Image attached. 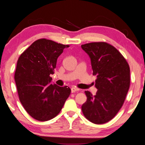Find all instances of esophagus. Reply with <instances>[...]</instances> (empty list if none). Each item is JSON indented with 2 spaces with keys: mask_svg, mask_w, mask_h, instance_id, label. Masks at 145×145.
I'll use <instances>...</instances> for the list:
<instances>
[{
  "mask_svg": "<svg viewBox=\"0 0 145 145\" xmlns=\"http://www.w3.org/2000/svg\"><path fill=\"white\" fill-rule=\"evenodd\" d=\"M79 89H78V88H75V87H73L71 88V91H72V93H75L76 91H78Z\"/></svg>",
  "mask_w": 145,
  "mask_h": 145,
  "instance_id": "34e87169",
  "label": "esophagus"
}]
</instances>
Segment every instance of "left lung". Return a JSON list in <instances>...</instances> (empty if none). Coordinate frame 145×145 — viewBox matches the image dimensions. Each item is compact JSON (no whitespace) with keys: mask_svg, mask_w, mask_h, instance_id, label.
<instances>
[{"mask_svg":"<svg viewBox=\"0 0 145 145\" xmlns=\"http://www.w3.org/2000/svg\"><path fill=\"white\" fill-rule=\"evenodd\" d=\"M81 47L91 59L98 89L95 95L86 91L87 100L82 111L93 123H105L116 116L125 100L131 82L129 65L121 54L106 42L86 43Z\"/></svg>","mask_w":145,"mask_h":145,"instance_id":"left-lung-1","label":"left lung"}]
</instances>
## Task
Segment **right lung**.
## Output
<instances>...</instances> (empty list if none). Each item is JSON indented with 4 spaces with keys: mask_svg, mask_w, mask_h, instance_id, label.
Returning a JSON list of instances; mask_svg holds the SVG:
<instances>
[{
    "mask_svg": "<svg viewBox=\"0 0 145 145\" xmlns=\"http://www.w3.org/2000/svg\"><path fill=\"white\" fill-rule=\"evenodd\" d=\"M68 45L45 38L34 41L20 56L14 73L20 101L36 120L45 121L59 113L71 89L50 84L59 56Z\"/></svg>",
    "mask_w": 145,
    "mask_h": 145,
    "instance_id": "right-lung-1",
    "label": "right lung"
}]
</instances>
